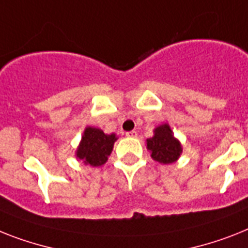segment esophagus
I'll list each match as a JSON object with an SVG mask.
<instances>
[{"label":"esophagus","instance_id":"esophagus-1","mask_svg":"<svg viewBox=\"0 0 248 248\" xmlns=\"http://www.w3.org/2000/svg\"><path fill=\"white\" fill-rule=\"evenodd\" d=\"M126 137H137L136 130H130V132H126Z\"/></svg>","mask_w":248,"mask_h":248}]
</instances>
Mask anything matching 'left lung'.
<instances>
[{
  "label": "left lung",
  "mask_w": 248,
  "mask_h": 248,
  "mask_svg": "<svg viewBox=\"0 0 248 248\" xmlns=\"http://www.w3.org/2000/svg\"><path fill=\"white\" fill-rule=\"evenodd\" d=\"M147 148L151 151V157L159 163H173L180 157L181 144L173 137L167 124L155 129V136L147 139Z\"/></svg>",
  "instance_id": "1"
}]
</instances>
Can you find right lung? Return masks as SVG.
Masks as SVG:
<instances>
[{"mask_svg":"<svg viewBox=\"0 0 248 248\" xmlns=\"http://www.w3.org/2000/svg\"><path fill=\"white\" fill-rule=\"evenodd\" d=\"M115 140V134H105L101 129L89 126L86 128L77 149V158L82 159L86 165H104L111 153Z\"/></svg>","mask_w":248,"mask_h":248,"instance_id":"obj_1","label":"right lung"}]
</instances>
